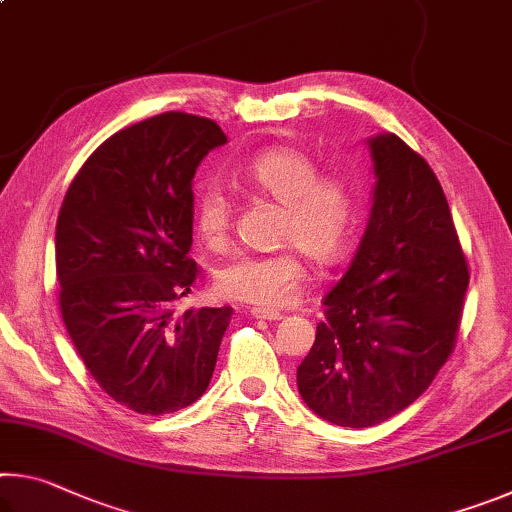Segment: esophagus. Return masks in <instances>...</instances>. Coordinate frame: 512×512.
<instances>
[{
  "instance_id": "34e87169",
  "label": "esophagus",
  "mask_w": 512,
  "mask_h": 512,
  "mask_svg": "<svg viewBox=\"0 0 512 512\" xmlns=\"http://www.w3.org/2000/svg\"><path fill=\"white\" fill-rule=\"evenodd\" d=\"M250 316H253V318H259V320H271V323H275V320H282V314H280V311L262 309V307H253V309H250Z\"/></svg>"
}]
</instances>
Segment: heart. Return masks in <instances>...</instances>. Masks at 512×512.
Returning <instances> with one entry per match:
<instances>
[{
  "instance_id": "1",
  "label": "heart",
  "mask_w": 512,
  "mask_h": 512,
  "mask_svg": "<svg viewBox=\"0 0 512 512\" xmlns=\"http://www.w3.org/2000/svg\"><path fill=\"white\" fill-rule=\"evenodd\" d=\"M255 192L284 205L280 241L289 248L273 255H237L216 273L221 296L275 309L289 305L307 280L302 249L318 264H336L348 255L357 232V196L348 180L320 176L305 151L271 146L257 151L241 171ZM194 223L207 246L225 244L232 225V201L221 185L207 183L196 194Z\"/></svg>"
}]
</instances>
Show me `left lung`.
<instances>
[{"label":"left lung","mask_w":512,"mask_h":512,"mask_svg":"<svg viewBox=\"0 0 512 512\" xmlns=\"http://www.w3.org/2000/svg\"><path fill=\"white\" fill-rule=\"evenodd\" d=\"M372 207L352 264L298 366L318 418L363 429L427 391L454 350L467 264L436 173L393 133L366 140Z\"/></svg>","instance_id":"left-lung-1"}]
</instances>
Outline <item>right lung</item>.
<instances>
[{"label": "right lung", "mask_w": 512, "mask_h": 512, "mask_svg": "<svg viewBox=\"0 0 512 512\" xmlns=\"http://www.w3.org/2000/svg\"><path fill=\"white\" fill-rule=\"evenodd\" d=\"M228 137L210 119L164 112L108 137L69 185L56 223L60 314L85 368L142 415L185 409L210 386L230 307L171 302L198 275L194 176Z\"/></svg>", "instance_id": "1"}]
</instances>
